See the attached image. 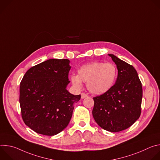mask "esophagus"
Segmentation results:
<instances>
[{
    "mask_svg": "<svg viewBox=\"0 0 160 160\" xmlns=\"http://www.w3.org/2000/svg\"><path fill=\"white\" fill-rule=\"evenodd\" d=\"M88 97V95L87 94H85V93H82L81 94V98L82 99H84V98H87Z\"/></svg>",
    "mask_w": 160,
    "mask_h": 160,
    "instance_id": "esophagus-1",
    "label": "esophagus"
}]
</instances>
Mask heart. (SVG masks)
<instances>
[{"instance_id": "b5f03b06", "label": "heart", "mask_w": 160, "mask_h": 160, "mask_svg": "<svg viewBox=\"0 0 160 160\" xmlns=\"http://www.w3.org/2000/svg\"><path fill=\"white\" fill-rule=\"evenodd\" d=\"M117 68L112 62L94 61L82 66L78 75H72L71 81L77 88L87 82V87L91 93L101 95L106 93L112 87L117 77Z\"/></svg>"}]
</instances>
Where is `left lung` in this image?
<instances>
[{"label": "left lung", "mask_w": 160, "mask_h": 160, "mask_svg": "<svg viewBox=\"0 0 160 160\" xmlns=\"http://www.w3.org/2000/svg\"><path fill=\"white\" fill-rule=\"evenodd\" d=\"M108 55L117 64V79L108 92L93 98L92 115L102 128L118 132L130 127L140 117L142 87L132 65L115 55Z\"/></svg>", "instance_id": "left-lung-1"}]
</instances>
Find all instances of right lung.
Returning <instances> with one entry per match:
<instances>
[{
  "label": "right lung",
  "mask_w": 160,
  "mask_h": 160,
  "mask_svg": "<svg viewBox=\"0 0 160 160\" xmlns=\"http://www.w3.org/2000/svg\"><path fill=\"white\" fill-rule=\"evenodd\" d=\"M70 60L51 59L26 72L19 87L22 120L35 132L52 136L70 123L73 104L81 98L66 90Z\"/></svg>",
  "instance_id": "obj_1"
}]
</instances>
